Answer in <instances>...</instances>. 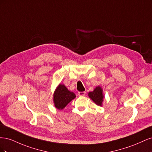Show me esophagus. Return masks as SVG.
Here are the masks:
<instances>
[{
  "mask_svg": "<svg viewBox=\"0 0 152 152\" xmlns=\"http://www.w3.org/2000/svg\"><path fill=\"white\" fill-rule=\"evenodd\" d=\"M78 95L79 96H84L86 95V92H79V93H78Z\"/></svg>",
  "mask_w": 152,
  "mask_h": 152,
  "instance_id": "obj_1",
  "label": "esophagus"
}]
</instances>
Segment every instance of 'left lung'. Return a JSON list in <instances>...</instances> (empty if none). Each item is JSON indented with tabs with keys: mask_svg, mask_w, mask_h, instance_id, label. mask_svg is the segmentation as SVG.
<instances>
[{
	"mask_svg": "<svg viewBox=\"0 0 152 152\" xmlns=\"http://www.w3.org/2000/svg\"><path fill=\"white\" fill-rule=\"evenodd\" d=\"M89 97L98 106H102L104 96L103 94V89L100 86L96 87L93 91L89 92Z\"/></svg>",
	"mask_w": 152,
	"mask_h": 152,
	"instance_id": "left-lung-1",
	"label": "left lung"
}]
</instances>
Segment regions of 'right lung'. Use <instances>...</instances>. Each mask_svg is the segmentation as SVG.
<instances>
[{"mask_svg":"<svg viewBox=\"0 0 152 152\" xmlns=\"http://www.w3.org/2000/svg\"><path fill=\"white\" fill-rule=\"evenodd\" d=\"M76 97L75 94L69 91L65 85L59 84L53 94V102L55 107L62 110Z\"/></svg>","mask_w":152,"mask_h":152,"instance_id":"add662e5","label":"right lung"}]
</instances>
